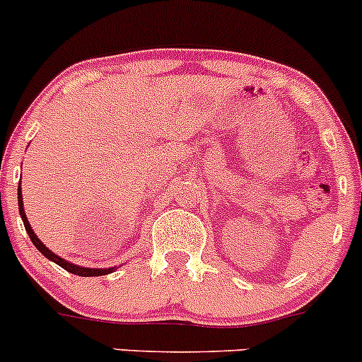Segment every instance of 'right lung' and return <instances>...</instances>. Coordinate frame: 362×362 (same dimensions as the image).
Returning <instances> with one entry per match:
<instances>
[{
    "label": "right lung",
    "mask_w": 362,
    "mask_h": 362,
    "mask_svg": "<svg viewBox=\"0 0 362 362\" xmlns=\"http://www.w3.org/2000/svg\"><path fill=\"white\" fill-rule=\"evenodd\" d=\"M17 202H19V214H21V218H23V222H24L25 233H28L29 238H31L33 245H35L36 249L42 252V254L45 255L49 261L56 262V264H59L61 268H64L66 272L73 273V275H78V276H101V275H108V273L115 272V269H117L115 266H113V268H83V266L73 264V262H69V261H66V259L59 257V255L54 254L52 250L47 249V247L42 243V240H40L38 236L35 235V231H33V228H31V224H29L28 217H25L24 204H23L24 203L23 202V189H21V185H19V189H17Z\"/></svg>",
    "instance_id": "obj_1"
}]
</instances>
